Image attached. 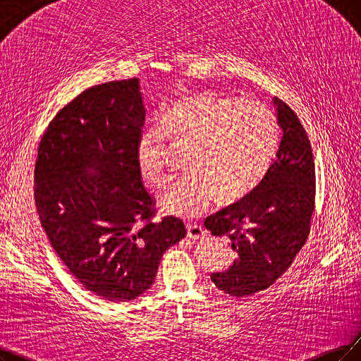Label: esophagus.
Segmentation results:
<instances>
[{"mask_svg":"<svg viewBox=\"0 0 361 361\" xmlns=\"http://www.w3.org/2000/svg\"><path fill=\"white\" fill-rule=\"evenodd\" d=\"M188 237L192 240H204L207 237V231L204 228H201L198 224H190Z\"/></svg>","mask_w":361,"mask_h":361,"instance_id":"esophagus-1","label":"esophagus"}]
</instances>
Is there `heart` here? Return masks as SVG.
I'll list each match as a JSON object with an SVG mask.
<instances>
[{
  "label": "heart",
  "mask_w": 361,
  "mask_h": 361,
  "mask_svg": "<svg viewBox=\"0 0 361 361\" xmlns=\"http://www.w3.org/2000/svg\"><path fill=\"white\" fill-rule=\"evenodd\" d=\"M167 139L188 143L185 169L158 194L166 212L185 219L207 210L212 200L233 203L255 191L269 173L281 142L276 112L262 100L197 92L166 105L158 124L143 128L136 164L143 179H164Z\"/></svg>",
  "instance_id": "heart-1"
}]
</instances>
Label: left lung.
Returning <instances> with one entry per match:
<instances>
[{
	"label": "left lung",
	"mask_w": 361,
	"mask_h": 361,
	"mask_svg": "<svg viewBox=\"0 0 361 361\" xmlns=\"http://www.w3.org/2000/svg\"><path fill=\"white\" fill-rule=\"evenodd\" d=\"M283 137L267 178L249 195L204 221L212 235L237 252L233 267L213 272L219 290L252 296L289 269L308 238L315 207V166L304 126L292 108L274 97Z\"/></svg>",
	"instance_id": "8db88e82"
}]
</instances>
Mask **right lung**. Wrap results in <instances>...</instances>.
Wrapping results in <instances>:
<instances>
[{"label":"right lung","instance_id":"obj_1","mask_svg":"<svg viewBox=\"0 0 361 361\" xmlns=\"http://www.w3.org/2000/svg\"><path fill=\"white\" fill-rule=\"evenodd\" d=\"M143 123L137 78L94 85L56 114L35 161L37 210L54 252L112 302L147 292L163 253L186 235L178 218L154 221L136 164Z\"/></svg>","mask_w":361,"mask_h":361}]
</instances>
